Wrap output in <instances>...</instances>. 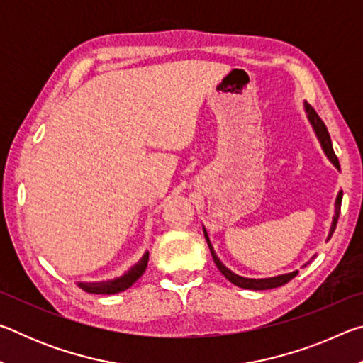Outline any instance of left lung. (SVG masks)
<instances>
[{"label":"left lung","mask_w":363,"mask_h":363,"mask_svg":"<svg viewBox=\"0 0 363 363\" xmlns=\"http://www.w3.org/2000/svg\"><path fill=\"white\" fill-rule=\"evenodd\" d=\"M304 108H306V113H307V118H309L312 128H314L315 131V136L318 139V143H320L322 149L325 152V155L328 157V160L331 163L335 164V168L341 169L340 167V162H337V157L335 155V150H333V144H331V139H330V134L327 131V126H325V123L320 120V116L317 115V112L314 108H312L309 104L304 102ZM341 201H342V190H340L336 195V201H335V216L333 220H331V227H330V233L327 237V240H330L331 235H333V232L336 229V223H337V218H340V211H341ZM203 233H205V238H206V243L208 247H210L211 251V256H213V261L216 264V267L220 270V274L224 275V277L230 281V284L240 286V288H247V290H270V288H277L281 286L290 281L291 279H294L298 275V270H293L290 274H281V275H275V277H269V279H248V277H242V275H237L233 274L230 269H227L220 259L216 255V251H214L213 245L210 242V237H208V232L203 227ZM315 257V256H314ZM309 264V262H307ZM307 264H304L303 267H306Z\"/></svg>","instance_id":"left-lung-1"}]
</instances>
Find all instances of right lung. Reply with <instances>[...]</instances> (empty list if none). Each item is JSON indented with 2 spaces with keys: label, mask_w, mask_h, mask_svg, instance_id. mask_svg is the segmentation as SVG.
Masks as SVG:
<instances>
[{
  "label": "right lung",
  "mask_w": 363,
  "mask_h": 363,
  "mask_svg": "<svg viewBox=\"0 0 363 363\" xmlns=\"http://www.w3.org/2000/svg\"><path fill=\"white\" fill-rule=\"evenodd\" d=\"M147 262H149V251H145L144 256L134 264L130 270H126L125 274L120 275V277L112 279V280H101V281H78V286L84 290L86 293L93 294H115L120 291H125L128 288L136 284L138 279L145 272Z\"/></svg>",
  "instance_id": "1"
}]
</instances>
